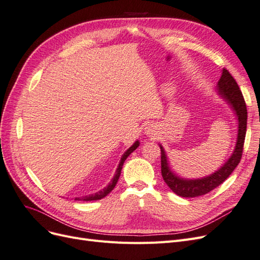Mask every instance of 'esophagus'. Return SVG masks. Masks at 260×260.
<instances>
[{"label":"esophagus","mask_w":260,"mask_h":260,"mask_svg":"<svg viewBox=\"0 0 260 260\" xmlns=\"http://www.w3.org/2000/svg\"><path fill=\"white\" fill-rule=\"evenodd\" d=\"M145 133H146L147 136H151V137L155 136L156 133H157L156 125H155L154 123H148V124L146 125V128H145Z\"/></svg>","instance_id":"obj_1"}]
</instances>
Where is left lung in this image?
I'll return each mask as SVG.
<instances>
[{"label":"left lung","mask_w":260,"mask_h":260,"mask_svg":"<svg viewBox=\"0 0 260 260\" xmlns=\"http://www.w3.org/2000/svg\"><path fill=\"white\" fill-rule=\"evenodd\" d=\"M217 91L238 117V138L234 151L231 156L221 167L214 174L201 179H185L176 175L169 167V162L166 152L161 144H159L161 153V176L165 182L170 187V190L181 198H196L219 186L229 178L233 170L239 165L244 146V140L246 135L247 125V109L243 94L239 88L237 81L226 69H222V75L217 84Z\"/></svg>","instance_id":"1"}]
</instances>
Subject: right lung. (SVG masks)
<instances>
[{"label":"right lung","mask_w":260,"mask_h":260,"mask_svg":"<svg viewBox=\"0 0 260 260\" xmlns=\"http://www.w3.org/2000/svg\"><path fill=\"white\" fill-rule=\"evenodd\" d=\"M139 145H140V142H139V141H136V142L133 143V145L130 146V147L127 149V151H125V152L123 153V155L121 156V159H120V161H119V165H118V167H117V170H116V174H115L114 178L112 179L111 182H109V184L103 188V190H101V191H99V192H96V193H94V194L82 196V198H76L75 200H76V201H85V202H89V201H98V200H101V199L105 198V196H106L107 194L111 193V192L113 191V188L116 186V184H117V182H118V179H119V177H120L121 169H122L124 160L127 159V157H128L133 151H135V149L138 148Z\"/></svg>","instance_id":"right-lung-1"}]
</instances>
